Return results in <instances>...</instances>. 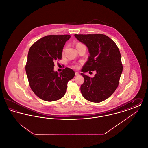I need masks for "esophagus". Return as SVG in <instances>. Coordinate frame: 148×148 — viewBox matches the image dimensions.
I'll return each instance as SVG.
<instances>
[{
    "label": "esophagus",
    "mask_w": 148,
    "mask_h": 148,
    "mask_svg": "<svg viewBox=\"0 0 148 148\" xmlns=\"http://www.w3.org/2000/svg\"><path fill=\"white\" fill-rule=\"evenodd\" d=\"M75 76H78L79 75V73L78 72H75Z\"/></svg>",
    "instance_id": "obj_1"
}]
</instances>
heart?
Wrapping results in <instances>:
<instances>
[{"mask_svg": "<svg viewBox=\"0 0 148 148\" xmlns=\"http://www.w3.org/2000/svg\"><path fill=\"white\" fill-rule=\"evenodd\" d=\"M73 67L75 68V69H78L79 68V66L77 65H74V66H73Z\"/></svg>", "mask_w": 148, "mask_h": 148, "instance_id": "obj_1", "label": "heart"}]
</instances>
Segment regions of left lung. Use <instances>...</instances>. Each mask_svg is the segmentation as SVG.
Listing matches in <instances>:
<instances>
[{"mask_svg":"<svg viewBox=\"0 0 148 148\" xmlns=\"http://www.w3.org/2000/svg\"><path fill=\"white\" fill-rule=\"evenodd\" d=\"M88 47L90 56L82 69L84 82L80 86L82 95L94 103H100L110 97L119 83L123 65L119 49L115 42L104 34H75ZM95 70L90 78L84 73Z\"/></svg>","mask_w":148,"mask_h":148,"instance_id":"left-lung-1","label":"left lung"}]
</instances>
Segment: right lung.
Returning <instances> with one entry per match:
<instances>
[{
	"instance_id": "add662e5",
	"label": "right lung",
	"mask_w": 148,
	"mask_h": 148,
	"mask_svg": "<svg viewBox=\"0 0 148 148\" xmlns=\"http://www.w3.org/2000/svg\"><path fill=\"white\" fill-rule=\"evenodd\" d=\"M70 35H49L34 42L30 48L25 71L29 86L35 95L47 101L63 98L68 82L75 72L66 68L58 73L54 71V62L62 59L65 42Z\"/></svg>"
}]
</instances>
